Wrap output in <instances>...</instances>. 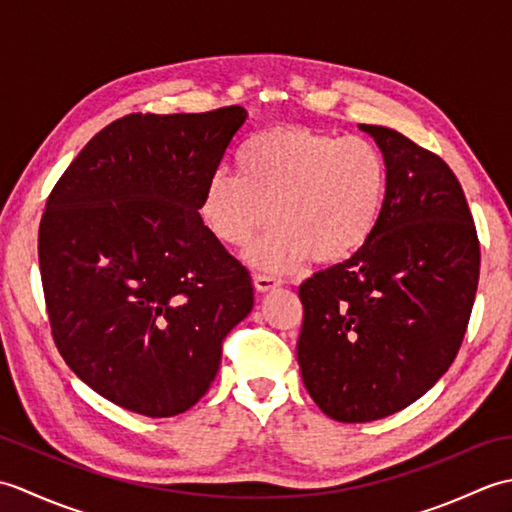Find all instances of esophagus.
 Segmentation results:
<instances>
[{"label":"esophagus","mask_w":512,"mask_h":512,"mask_svg":"<svg viewBox=\"0 0 512 512\" xmlns=\"http://www.w3.org/2000/svg\"><path fill=\"white\" fill-rule=\"evenodd\" d=\"M253 284L259 292H268V290H275L279 288L284 281H281L279 277H273V275H255L253 277Z\"/></svg>","instance_id":"34e87169"}]
</instances>
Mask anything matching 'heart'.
Returning a JSON list of instances; mask_svg holds the SVG:
<instances>
[{"label": "heart", "mask_w": 512, "mask_h": 512, "mask_svg": "<svg viewBox=\"0 0 512 512\" xmlns=\"http://www.w3.org/2000/svg\"><path fill=\"white\" fill-rule=\"evenodd\" d=\"M237 167L206 180L202 220L222 244L244 246L273 213L277 224L248 250L268 273H290L310 255L345 262L374 237L387 204V160L358 136L273 127L246 140Z\"/></svg>", "instance_id": "heart-1"}]
</instances>
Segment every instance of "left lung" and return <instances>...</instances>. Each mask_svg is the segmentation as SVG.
Listing matches in <instances>:
<instances>
[{"label":"left lung","instance_id":"1","mask_svg":"<svg viewBox=\"0 0 512 512\" xmlns=\"http://www.w3.org/2000/svg\"><path fill=\"white\" fill-rule=\"evenodd\" d=\"M361 129L387 160L383 217L356 255L299 288L303 385L339 422L387 418L438 383L480 279L473 215L447 162L396 129Z\"/></svg>","mask_w":512,"mask_h":512}]
</instances>
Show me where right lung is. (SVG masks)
<instances>
[{
	"label": "right lung",
	"mask_w": 512,
	"mask_h": 512,
	"mask_svg": "<svg viewBox=\"0 0 512 512\" xmlns=\"http://www.w3.org/2000/svg\"><path fill=\"white\" fill-rule=\"evenodd\" d=\"M246 118L239 105L118 118L72 160L43 211L54 343L85 385L140 416L191 409L220 369L224 336L253 310L248 270L198 213Z\"/></svg>",
	"instance_id": "add662e5"
}]
</instances>
